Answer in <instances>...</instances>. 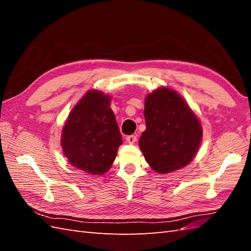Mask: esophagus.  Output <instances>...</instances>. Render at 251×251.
Wrapping results in <instances>:
<instances>
[{
	"label": "esophagus",
	"mask_w": 251,
	"mask_h": 251,
	"mask_svg": "<svg viewBox=\"0 0 251 251\" xmlns=\"http://www.w3.org/2000/svg\"><path fill=\"white\" fill-rule=\"evenodd\" d=\"M127 142L129 143V145H134V143L137 141V137L135 135H130V136H127L126 138Z\"/></svg>",
	"instance_id": "1"
}]
</instances>
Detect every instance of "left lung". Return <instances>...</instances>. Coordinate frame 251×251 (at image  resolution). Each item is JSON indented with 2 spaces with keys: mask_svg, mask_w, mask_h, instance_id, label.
I'll list each match as a JSON object with an SVG mask.
<instances>
[{
  "mask_svg": "<svg viewBox=\"0 0 251 251\" xmlns=\"http://www.w3.org/2000/svg\"><path fill=\"white\" fill-rule=\"evenodd\" d=\"M146 130L139 147L148 164L159 174L188 165L201 140L200 121L180 95L158 88L146 98Z\"/></svg>",
  "mask_w": 251,
  "mask_h": 251,
  "instance_id": "obj_1",
  "label": "left lung"
}]
</instances>
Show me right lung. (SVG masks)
Here are the masks:
<instances>
[{"instance_id": "obj_1", "label": "right lung", "mask_w": 251, "mask_h": 251, "mask_svg": "<svg viewBox=\"0 0 251 251\" xmlns=\"http://www.w3.org/2000/svg\"><path fill=\"white\" fill-rule=\"evenodd\" d=\"M122 135L110 97L90 90L72 109L63 126L61 146L72 166L102 175L113 164Z\"/></svg>"}]
</instances>
